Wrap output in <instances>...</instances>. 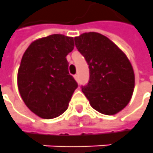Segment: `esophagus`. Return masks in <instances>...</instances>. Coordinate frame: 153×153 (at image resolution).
I'll return each instance as SVG.
<instances>
[{"label": "esophagus", "mask_w": 153, "mask_h": 153, "mask_svg": "<svg viewBox=\"0 0 153 153\" xmlns=\"http://www.w3.org/2000/svg\"><path fill=\"white\" fill-rule=\"evenodd\" d=\"M74 78L76 81H78V75H74Z\"/></svg>", "instance_id": "1"}]
</instances>
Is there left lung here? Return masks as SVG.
<instances>
[{
    "label": "left lung",
    "mask_w": 153,
    "mask_h": 153,
    "mask_svg": "<svg viewBox=\"0 0 153 153\" xmlns=\"http://www.w3.org/2000/svg\"><path fill=\"white\" fill-rule=\"evenodd\" d=\"M74 40L88 64L89 82L82 91L90 105L106 115L121 111L131 101L135 88L134 70L126 55L98 33H84Z\"/></svg>",
    "instance_id": "8db88e82"
}]
</instances>
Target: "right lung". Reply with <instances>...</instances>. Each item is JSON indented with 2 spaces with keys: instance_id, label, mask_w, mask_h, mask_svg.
<instances>
[{
  "instance_id": "right-lung-1",
  "label": "right lung",
  "mask_w": 153,
  "mask_h": 153,
  "mask_svg": "<svg viewBox=\"0 0 153 153\" xmlns=\"http://www.w3.org/2000/svg\"><path fill=\"white\" fill-rule=\"evenodd\" d=\"M73 49L72 37L52 34L32 42L22 55L18 91L27 107L39 117L53 119L67 109L78 86L69 74L66 60Z\"/></svg>"
}]
</instances>
